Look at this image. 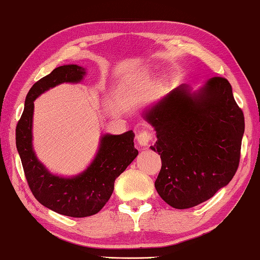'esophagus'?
<instances>
[{
  "label": "esophagus",
  "mask_w": 260,
  "mask_h": 260,
  "mask_svg": "<svg viewBox=\"0 0 260 260\" xmlns=\"http://www.w3.org/2000/svg\"><path fill=\"white\" fill-rule=\"evenodd\" d=\"M153 136L152 134L150 133V131H146V130H142L139 131V133L137 134V136H136V139H137V143L139 146H143L145 147L150 144V142L152 141Z\"/></svg>",
  "instance_id": "1"
}]
</instances>
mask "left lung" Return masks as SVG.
I'll return each mask as SVG.
<instances>
[{
  "label": "left lung",
  "mask_w": 260,
  "mask_h": 260,
  "mask_svg": "<svg viewBox=\"0 0 260 260\" xmlns=\"http://www.w3.org/2000/svg\"><path fill=\"white\" fill-rule=\"evenodd\" d=\"M143 118L157 135L151 150L160 154L161 170L154 187L167 205L191 208L234 178L245 124L226 79L210 78L195 91L180 85Z\"/></svg>",
  "instance_id": "obj_1"
}]
</instances>
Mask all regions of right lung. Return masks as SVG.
Masks as SVG:
<instances>
[{
  "mask_svg": "<svg viewBox=\"0 0 260 260\" xmlns=\"http://www.w3.org/2000/svg\"><path fill=\"white\" fill-rule=\"evenodd\" d=\"M86 69L78 65L59 66L31 87L24 111L16 126V146L25 178L35 198L55 213L71 217H87L99 213L114 191V183L138 155L133 130L122 135H102L99 150L87 169L73 177L51 173L38 160L32 145L35 100L63 82L78 83Z\"/></svg>",
  "mask_w": 260,
  "mask_h": 260,
  "instance_id": "1",
  "label": "right lung"
}]
</instances>
